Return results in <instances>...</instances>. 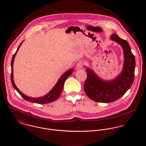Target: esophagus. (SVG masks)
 Segmentation results:
<instances>
[{
	"label": "esophagus",
	"instance_id": "34e87169",
	"mask_svg": "<svg viewBox=\"0 0 146 146\" xmlns=\"http://www.w3.org/2000/svg\"><path fill=\"white\" fill-rule=\"evenodd\" d=\"M84 65V62L83 61H80L76 64V68L77 69H80L83 67Z\"/></svg>",
	"mask_w": 146,
	"mask_h": 146
}]
</instances>
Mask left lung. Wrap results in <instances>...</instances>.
Instances as JSON below:
<instances>
[{"mask_svg": "<svg viewBox=\"0 0 146 146\" xmlns=\"http://www.w3.org/2000/svg\"><path fill=\"white\" fill-rule=\"evenodd\" d=\"M110 39L121 45L123 49V69L121 74L115 79L104 81L92 70L86 68L87 78L84 85V89L89 98L97 102L110 103L117 100L131 87L134 79L135 60L129 44L116 34L111 35Z\"/></svg>", "mask_w": 146, "mask_h": 146, "instance_id": "left-lung-1", "label": "left lung"}]
</instances>
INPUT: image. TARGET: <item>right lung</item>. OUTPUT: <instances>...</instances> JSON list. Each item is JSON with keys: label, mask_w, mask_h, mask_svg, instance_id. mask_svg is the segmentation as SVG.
I'll list each match as a JSON object with an SVG mask.
<instances>
[{"label": "right lung", "mask_w": 146, "mask_h": 146, "mask_svg": "<svg viewBox=\"0 0 146 146\" xmlns=\"http://www.w3.org/2000/svg\"><path fill=\"white\" fill-rule=\"evenodd\" d=\"M23 42H21V44L19 45V47L17 48V50H16V53L13 56L12 61H11V82L12 84L13 87L19 92V93L21 95V97L24 100H25L26 101H27L29 102H30L36 103V104H46L52 102L57 100L59 98V97L60 96V95L62 93L63 88V84H64L65 80H66V79L69 76H70L71 75V74L74 71V69L73 68L70 69L68 71H67L66 72H64V74H63L61 76V78L59 79L58 81L57 82L56 84L54 85V86L52 88V89L48 94H46L44 96H42L41 97H38V98H32V97H28V96L25 95L17 88V86H16L15 84L14 83V81H13V72L14 59H15V56L17 54V52L19 49L20 48V47L21 44H22Z\"/></svg>", "instance_id": "1"}]
</instances>
